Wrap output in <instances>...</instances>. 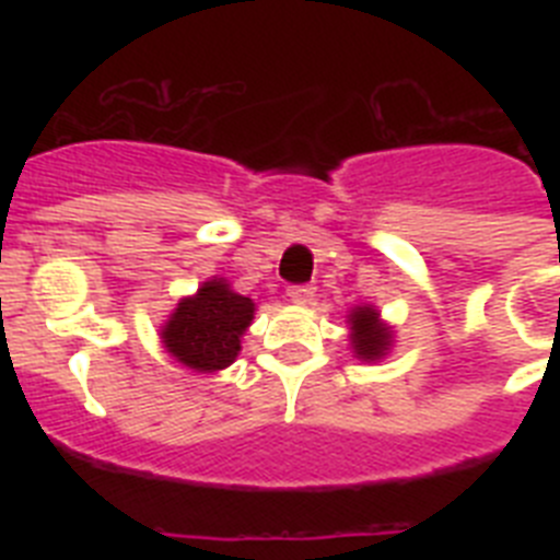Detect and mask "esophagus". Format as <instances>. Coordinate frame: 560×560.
Listing matches in <instances>:
<instances>
[{
    "instance_id": "34e87169",
    "label": "esophagus",
    "mask_w": 560,
    "mask_h": 560,
    "mask_svg": "<svg viewBox=\"0 0 560 560\" xmlns=\"http://www.w3.org/2000/svg\"><path fill=\"white\" fill-rule=\"evenodd\" d=\"M289 300L296 305H308L314 300V285H291Z\"/></svg>"
}]
</instances>
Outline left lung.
Returning a JSON list of instances; mask_svg holds the SVG:
<instances>
[{
    "label": "left lung",
    "instance_id": "8db88e82",
    "mask_svg": "<svg viewBox=\"0 0 560 560\" xmlns=\"http://www.w3.org/2000/svg\"><path fill=\"white\" fill-rule=\"evenodd\" d=\"M348 323L355 359L378 361L387 355L389 345H393V330H389V325L381 323L378 311L373 305H359V308L350 311Z\"/></svg>",
    "mask_w": 560,
    "mask_h": 560
}]
</instances>
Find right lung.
<instances>
[{
	"label": "right lung",
	"instance_id": "add662e5",
	"mask_svg": "<svg viewBox=\"0 0 560 560\" xmlns=\"http://www.w3.org/2000/svg\"><path fill=\"white\" fill-rule=\"evenodd\" d=\"M255 319V303L235 294L226 280L215 277L185 296L162 325V345L176 361L199 373L230 368L241 350V336Z\"/></svg>",
	"mask_w": 560,
	"mask_h": 560
}]
</instances>
